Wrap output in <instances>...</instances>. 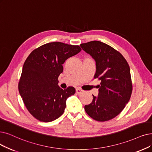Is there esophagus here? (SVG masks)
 <instances>
[{
    "mask_svg": "<svg viewBox=\"0 0 152 152\" xmlns=\"http://www.w3.org/2000/svg\"><path fill=\"white\" fill-rule=\"evenodd\" d=\"M83 92V90L79 88H76V93L78 94H80Z\"/></svg>",
    "mask_w": 152,
    "mask_h": 152,
    "instance_id": "obj_1",
    "label": "esophagus"
}]
</instances>
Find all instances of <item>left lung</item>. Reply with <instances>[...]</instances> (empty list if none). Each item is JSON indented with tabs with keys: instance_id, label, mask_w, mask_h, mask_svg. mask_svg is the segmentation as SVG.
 <instances>
[{
	"instance_id": "8db88e82",
	"label": "left lung",
	"mask_w": 152,
	"mask_h": 152,
	"mask_svg": "<svg viewBox=\"0 0 152 152\" xmlns=\"http://www.w3.org/2000/svg\"><path fill=\"white\" fill-rule=\"evenodd\" d=\"M95 60V78H99L98 96L85 105V110L93 119L105 122L122 112L132 92L130 66L119 52L104 42L91 41L80 45Z\"/></svg>"
}]
</instances>
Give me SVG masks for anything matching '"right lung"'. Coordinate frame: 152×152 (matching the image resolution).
I'll return each mask as SVG.
<instances>
[{"instance_id":"add662e5","label":"right lung","mask_w":152,"mask_h":152,"mask_svg":"<svg viewBox=\"0 0 152 152\" xmlns=\"http://www.w3.org/2000/svg\"><path fill=\"white\" fill-rule=\"evenodd\" d=\"M80 51L78 45L54 42L36 48L27 58L19 90L28 111L36 119L50 122L63 114L66 100L74 95L75 89H62L58 86V78L65 60Z\"/></svg>"}]
</instances>
